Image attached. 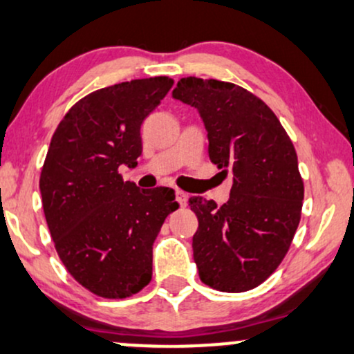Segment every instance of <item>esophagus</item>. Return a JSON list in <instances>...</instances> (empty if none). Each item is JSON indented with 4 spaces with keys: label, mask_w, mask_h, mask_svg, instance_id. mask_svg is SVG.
Segmentation results:
<instances>
[{
    "label": "esophagus",
    "mask_w": 354,
    "mask_h": 354,
    "mask_svg": "<svg viewBox=\"0 0 354 354\" xmlns=\"http://www.w3.org/2000/svg\"><path fill=\"white\" fill-rule=\"evenodd\" d=\"M176 199H178V203H180L181 205H186V203H187V194H186L185 191L176 189Z\"/></svg>",
    "instance_id": "1"
}]
</instances>
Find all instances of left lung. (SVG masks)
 <instances>
[{
	"label": "left lung",
	"mask_w": 354,
	"mask_h": 354,
	"mask_svg": "<svg viewBox=\"0 0 354 354\" xmlns=\"http://www.w3.org/2000/svg\"><path fill=\"white\" fill-rule=\"evenodd\" d=\"M173 97L198 109L210 162L234 181L221 207L189 198L199 277L222 292H245L276 271L297 230L304 183L296 150L276 114L239 84L187 77Z\"/></svg>",
	"instance_id": "8db88e82"
}]
</instances>
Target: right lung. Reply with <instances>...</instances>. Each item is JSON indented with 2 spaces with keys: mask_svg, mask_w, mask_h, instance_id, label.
Returning <instances> with one entry per match:
<instances>
[{
  "mask_svg": "<svg viewBox=\"0 0 354 354\" xmlns=\"http://www.w3.org/2000/svg\"><path fill=\"white\" fill-rule=\"evenodd\" d=\"M173 80L113 84L80 100L53 133L42 173V207L55 250L83 288L124 299L151 279V250L169 212L171 187L138 189L120 165L137 167L140 125Z\"/></svg>",
  "mask_w": 354,
  "mask_h": 354,
  "instance_id": "right-lung-1",
  "label": "right lung"
}]
</instances>
